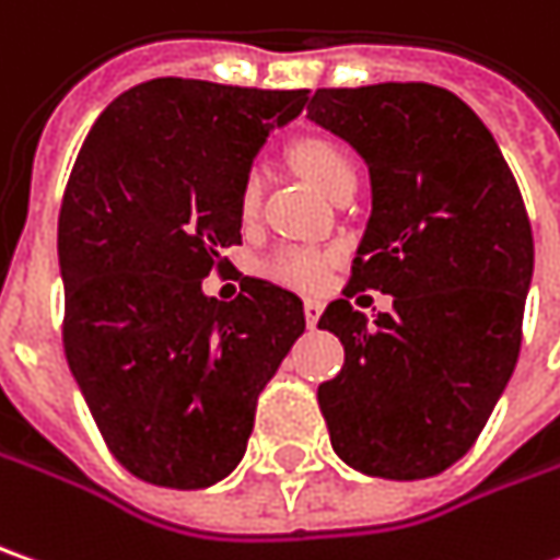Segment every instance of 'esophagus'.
I'll use <instances>...</instances> for the list:
<instances>
[{
    "instance_id": "1",
    "label": "esophagus",
    "mask_w": 560,
    "mask_h": 560,
    "mask_svg": "<svg viewBox=\"0 0 560 560\" xmlns=\"http://www.w3.org/2000/svg\"><path fill=\"white\" fill-rule=\"evenodd\" d=\"M302 312H305V322H308V327H315V324H318V318H322L324 305L318 302V299H305Z\"/></svg>"
}]
</instances>
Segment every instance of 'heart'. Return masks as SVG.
<instances>
[{
  "mask_svg": "<svg viewBox=\"0 0 560 560\" xmlns=\"http://www.w3.org/2000/svg\"><path fill=\"white\" fill-rule=\"evenodd\" d=\"M293 160L299 166V173L322 188L324 195H337L343 185H355V160L350 156L347 148H340L337 141L330 138H302L293 148ZM261 191H265V170L261 166H252L242 185H238V213L248 220L258 213L261 205ZM334 258L322 252V248H308V245H290V248H277L270 252L265 261H261V273L283 283V287H293V290H318L327 273H330Z\"/></svg>",
  "mask_w": 560,
  "mask_h": 560,
  "instance_id": "heart-1",
  "label": "heart"
}]
</instances>
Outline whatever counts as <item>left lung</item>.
Wrapping results in <instances>:
<instances>
[{"label":"left lung","instance_id":"8db88e82","mask_svg":"<svg viewBox=\"0 0 560 560\" xmlns=\"http://www.w3.org/2000/svg\"><path fill=\"white\" fill-rule=\"evenodd\" d=\"M308 116L372 173L350 283L318 322L347 350L318 387L330 444L359 472L429 479L476 444L517 365L533 277L523 195L489 128L444 88H322ZM365 289L395 308L369 323L349 302Z\"/></svg>","mask_w":560,"mask_h":560}]
</instances>
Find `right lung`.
Segmentation results:
<instances>
[{
	"mask_svg": "<svg viewBox=\"0 0 560 560\" xmlns=\"http://www.w3.org/2000/svg\"><path fill=\"white\" fill-rule=\"evenodd\" d=\"M308 91L154 78L88 131L59 210L62 347L113 457L163 489H208L245 454L255 406L305 330L302 299L242 277L201 293L242 242L238 185Z\"/></svg>",
	"mask_w": 560,
	"mask_h": 560,
	"instance_id": "1",
	"label": "right lung"
}]
</instances>
